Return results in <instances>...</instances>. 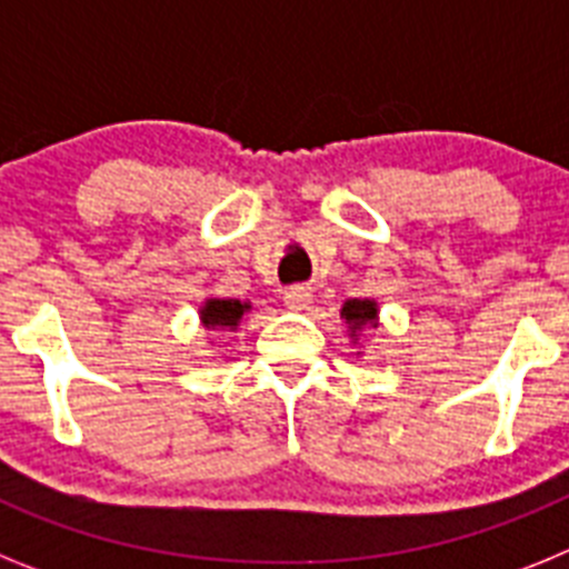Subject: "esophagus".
<instances>
[{
    "label": "esophagus",
    "instance_id": "34e87169",
    "mask_svg": "<svg viewBox=\"0 0 569 569\" xmlns=\"http://www.w3.org/2000/svg\"><path fill=\"white\" fill-rule=\"evenodd\" d=\"M310 299H313V293H310V288H305V284H293V288L284 290V305H288L290 310H305L310 305Z\"/></svg>",
    "mask_w": 569,
    "mask_h": 569
}]
</instances>
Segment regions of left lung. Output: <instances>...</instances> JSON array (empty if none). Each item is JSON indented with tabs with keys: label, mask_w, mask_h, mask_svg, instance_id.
<instances>
[{
	"label": "left lung",
	"mask_w": 569,
	"mask_h": 569,
	"mask_svg": "<svg viewBox=\"0 0 569 569\" xmlns=\"http://www.w3.org/2000/svg\"><path fill=\"white\" fill-rule=\"evenodd\" d=\"M341 319L347 325V336L359 345V336L370 328H379V305L373 299H347L341 305Z\"/></svg>",
	"instance_id": "1"
}]
</instances>
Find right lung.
Listing matches in <instances>:
<instances>
[{"instance_id":"add662e5","label":"right lung","mask_w":569,"mask_h":569,"mask_svg":"<svg viewBox=\"0 0 569 569\" xmlns=\"http://www.w3.org/2000/svg\"><path fill=\"white\" fill-rule=\"evenodd\" d=\"M250 310V301L239 299H204L202 310H199V319H202L204 330H236L239 328L241 316Z\"/></svg>"}]
</instances>
